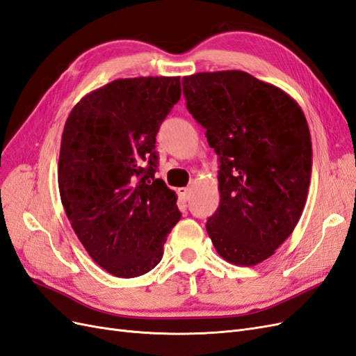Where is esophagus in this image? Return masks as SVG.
<instances>
[{"instance_id": "obj_1", "label": "esophagus", "mask_w": 356, "mask_h": 356, "mask_svg": "<svg viewBox=\"0 0 356 356\" xmlns=\"http://www.w3.org/2000/svg\"><path fill=\"white\" fill-rule=\"evenodd\" d=\"M190 193H191V190H190L188 187H184V188H178V195L181 196V199L184 200V202H187V200L190 199Z\"/></svg>"}]
</instances>
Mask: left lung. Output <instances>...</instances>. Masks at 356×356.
Wrapping results in <instances>:
<instances>
[{
  "mask_svg": "<svg viewBox=\"0 0 356 356\" xmlns=\"http://www.w3.org/2000/svg\"><path fill=\"white\" fill-rule=\"evenodd\" d=\"M182 89L220 157V207L207 232L225 261L255 266L288 239L305 209L312 174L305 113L245 71L187 75Z\"/></svg>",
  "mask_w": 356,
  "mask_h": 356,
  "instance_id": "obj_1",
  "label": "left lung"
}]
</instances>
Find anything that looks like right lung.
<instances>
[{"label":"right lung","mask_w":356,"mask_h":356,"mask_svg":"<svg viewBox=\"0 0 356 356\" xmlns=\"http://www.w3.org/2000/svg\"><path fill=\"white\" fill-rule=\"evenodd\" d=\"M179 98V77L118 79L83 96L63 127V209L92 260L117 277L154 268L181 218L175 191L154 177L156 135Z\"/></svg>","instance_id":"add662e5"}]
</instances>
